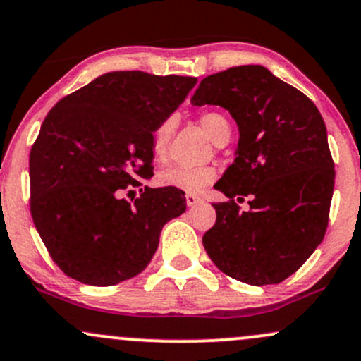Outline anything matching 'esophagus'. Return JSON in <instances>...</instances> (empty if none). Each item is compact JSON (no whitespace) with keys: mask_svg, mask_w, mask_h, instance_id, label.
Here are the masks:
<instances>
[{"mask_svg":"<svg viewBox=\"0 0 361 361\" xmlns=\"http://www.w3.org/2000/svg\"><path fill=\"white\" fill-rule=\"evenodd\" d=\"M185 199H187V205H188V207H193V205L200 204V202H202L200 197L195 195V193H187V195H185Z\"/></svg>","mask_w":361,"mask_h":361,"instance_id":"obj_1","label":"esophagus"}]
</instances>
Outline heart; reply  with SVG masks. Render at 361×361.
Instances as JSON below:
<instances>
[{
	"label": "heart",
	"instance_id": "b5f03b06",
	"mask_svg": "<svg viewBox=\"0 0 361 361\" xmlns=\"http://www.w3.org/2000/svg\"><path fill=\"white\" fill-rule=\"evenodd\" d=\"M199 121L204 132L212 138L214 144H219L223 138H229L231 126H229L228 118L224 114L217 113V111H204L199 116ZM171 118H166L154 128L152 135H150V154H152L154 161L162 162L168 156V142L171 137ZM214 180H216V169L211 166H197V168L173 166V168L164 169L157 174V183L161 187L183 190V192L190 193L200 192Z\"/></svg>",
	"mask_w": 361,
	"mask_h": 361
}]
</instances>
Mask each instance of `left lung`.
I'll list each match as a JSON object with an SVG mask.
<instances>
[{
    "label": "left lung",
    "instance_id": "obj_1",
    "mask_svg": "<svg viewBox=\"0 0 361 361\" xmlns=\"http://www.w3.org/2000/svg\"><path fill=\"white\" fill-rule=\"evenodd\" d=\"M192 102L228 109L240 130L235 162L214 185L228 200L214 204L205 252L241 283H281L326 235L336 171L322 116L303 92L260 65L209 75ZM235 196L251 197L247 213Z\"/></svg>",
    "mask_w": 361,
    "mask_h": 361
}]
</instances>
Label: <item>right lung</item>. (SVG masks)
Returning a JSON list of instances; mask_svg holds the SVG:
<instances>
[{
	"instance_id": "add662e5",
	"label": "right lung",
	"mask_w": 361,
	"mask_h": 361,
	"mask_svg": "<svg viewBox=\"0 0 361 361\" xmlns=\"http://www.w3.org/2000/svg\"><path fill=\"white\" fill-rule=\"evenodd\" d=\"M195 84V77L109 71L47 113L30 149V214L71 279L113 286L140 274L162 226L187 211L185 192L140 180L154 174V128ZM133 188L141 195L123 200Z\"/></svg>"
}]
</instances>
